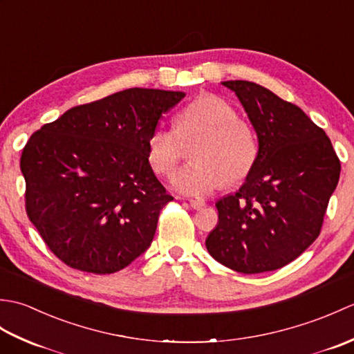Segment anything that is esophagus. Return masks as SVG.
Instances as JSON below:
<instances>
[{
  "instance_id": "34e87169",
  "label": "esophagus",
  "mask_w": 354,
  "mask_h": 354,
  "mask_svg": "<svg viewBox=\"0 0 354 354\" xmlns=\"http://www.w3.org/2000/svg\"><path fill=\"white\" fill-rule=\"evenodd\" d=\"M189 204L194 209H202L205 207V201L204 199H189Z\"/></svg>"
}]
</instances>
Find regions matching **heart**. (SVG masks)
Masks as SVG:
<instances>
[{
	"mask_svg": "<svg viewBox=\"0 0 354 354\" xmlns=\"http://www.w3.org/2000/svg\"><path fill=\"white\" fill-rule=\"evenodd\" d=\"M201 137L193 160L170 179V187L187 196H205L225 183L248 176L259 156L252 127L236 109L214 94H201L179 112L176 131L156 127L147 140V160L158 175H169L183 155V140Z\"/></svg>",
	"mask_w": 354,
	"mask_h": 354,
	"instance_id": "b5f03b06",
	"label": "heart"
}]
</instances>
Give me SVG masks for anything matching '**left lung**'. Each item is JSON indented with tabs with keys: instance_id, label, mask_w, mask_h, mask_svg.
<instances>
[{
	"instance_id": "left-lung-1",
	"label": "left lung",
	"mask_w": 354,
	"mask_h": 354,
	"mask_svg": "<svg viewBox=\"0 0 354 354\" xmlns=\"http://www.w3.org/2000/svg\"><path fill=\"white\" fill-rule=\"evenodd\" d=\"M257 133L259 156L236 194L216 202L205 246L242 274L288 265L319 236L341 162L326 132L297 104L248 80H227Z\"/></svg>"
}]
</instances>
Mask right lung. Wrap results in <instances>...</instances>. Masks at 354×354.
<instances>
[{"label": "right lung", "instance_id": "right-lung-1", "mask_svg": "<svg viewBox=\"0 0 354 354\" xmlns=\"http://www.w3.org/2000/svg\"><path fill=\"white\" fill-rule=\"evenodd\" d=\"M183 91L131 88L71 108L35 132L21 155L28 219L65 265L126 268L150 246L173 198L147 160V140Z\"/></svg>", "mask_w": 354, "mask_h": 354}]
</instances>
